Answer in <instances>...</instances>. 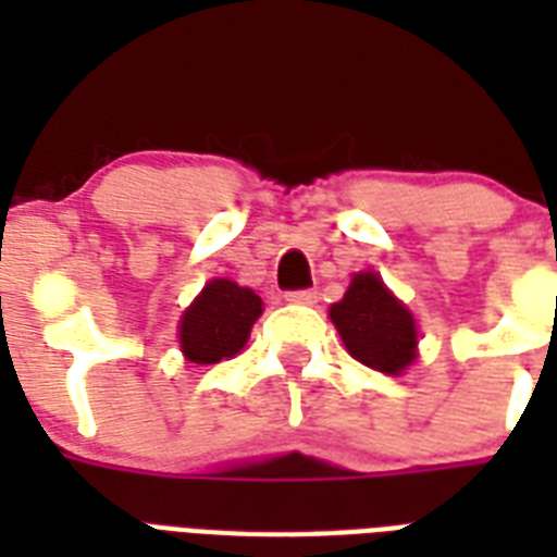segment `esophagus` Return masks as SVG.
<instances>
[{
	"label": "esophagus",
	"instance_id": "1",
	"mask_svg": "<svg viewBox=\"0 0 557 557\" xmlns=\"http://www.w3.org/2000/svg\"><path fill=\"white\" fill-rule=\"evenodd\" d=\"M286 300L288 304L312 306V304H318V292H314V288H297V292H288Z\"/></svg>",
	"mask_w": 557,
	"mask_h": 557
}]
</instances>
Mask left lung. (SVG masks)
Segmentation results:
<instances>
[{
    "label": "left lung",
    "mask_w": 557,
    "mask_h": 557,
    "mask_svg": "<svg viewBox=\"0 0 557 557\" xmlns=\"http://www.w3.org/2000/svg\"><path fill=\"white\" fill-rule=\"evenodd\" d=\"M330 318L352 358L372 370L396 375L416 358L419 338L413 314L389 295L372 271L352 277L344 300L330 309Z\"/></svg>",
    "instance_id": "left-lung-1"
}]
</instances>
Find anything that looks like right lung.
I'll return each instance as SVG.
<instances>
[{"label":"right lung","instance_id":"right-lung-1","mask_svg":"<svg viewBox=\"0 0 557 557\" xmlns=\"http://www.w3.org/2000/svg\"><path fill=\"white\" fill-rule=\"evenodd\" d=\"M262 300L231 280H210L182 318V352L193 364H216L236 356L248 341Z\"/></svg>","mask_w":557,"mask_h":557}]
</instances>
